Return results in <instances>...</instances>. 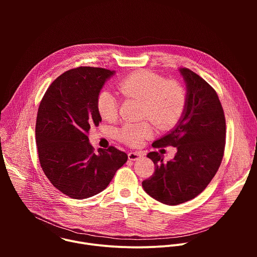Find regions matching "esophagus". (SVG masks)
<instances>
[{
  "mask_svg": "<svg viewBox=\"0 0 257 257\" xmlns=\"http://www.w3.org/2000/svg\"><path fill=\"white\" fill-rule=\"evenodd\" d=\"M143 156V154L141 152H133V153H129L128 154V159L130 161H137L138 159H140Z\"/></svg>",
  "mask_w": 257,
  "mask_h": 257,
  "instance_id": "esophagus-1",
  "label": "esophagus"
}]
</instances>
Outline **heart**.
<instances>
[{
    "mask_svg": "<svg viewBox=\"0 0 257 257\" xmlns=\"http://www.w3.org/2000/svg\"><path fill=\"white\" fill-rule=\"evenodd\" d=\"M119 89L128 97L143 101L142 116L150 118L161 128L175 125L185 111L187 91L179 81L167 80L150 71L135 72L119 83ZM99 115L106 121H113L119 112V100L107 89L99 91L96 98ZM153 135V127L148 122L125 123L118 131L119 139L138 146Z\"/></svg>",
    "mask_w": 257,
    "mask_h": 257,
    "instance_id": "obj_1",
    "label": "heart"
}]
</instances>
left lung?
Returning <instances> with one entry per match:
<instances>
[{
    "label": "left lung",
    "mask_w": 257,
    "mask_h": 257,
    "mask_svg": "<svg viewBox=\"0 0 257 257\" xmlns=\"http://www.w3.org/2000/svg\"><path fill=\"white\" fill-rule=\"evenodd\" d=\"M179 71L187 88L185 111L168 134L153 143L156 149L172 145L177 154L164 163L159 153H150L156 171L142 182L146 193L168 205L191 200L206 188L221 166L226 142L224 109L215 90L193 71Z\"/></svg>",
    "instance_id": "8db88e82"
}]
</instances>
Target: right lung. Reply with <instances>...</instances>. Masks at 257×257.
Returning <instances> with one entry per match:
<instances>
[{
  "mask_svg": "<svg viewBox=\"0 0 257 257\" xmlns=\"http://www.w3.org/2000/svg\"><path fill=\"white\" fill-rule=\"evenodd\" d=\"M115 71L78 67L63 73L46 91L39 107L35 138L42 169L52 184L74 199L104 190L128 160L114 146L94 152L90 127L101 117L96 98Z\"/></svg>",
  "mask_w": 257,
  "mask_h": 257,
  "instance_id": "obj_1",
  "label": "right lung"
}]
</instances>
